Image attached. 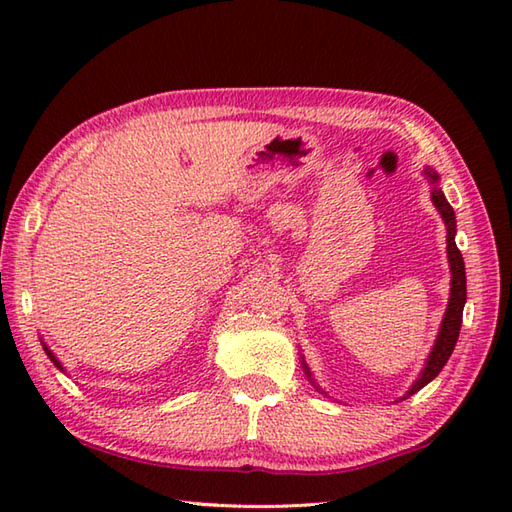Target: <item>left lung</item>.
Wrapping results in <instances>:
<instances>
[{
  "label": "left lung",
  "instance_id": "left-lung-1",
  "mask_svg": "<svg viewBox=\"0 0 512 512\" xmlns=\"http://www.w3.org/2000/svg\"><path fill=\"white\" fill-rule=\"evenodd\" d=\"M424 176H427L429 184H431V202L436 206L438 213L442 215L444 226H447V257H449V266H451V292H449V303H447V312H444L442 323H440V330L436 336V343H433L431 352L427 356V361H424V367L420 369L418 378L413 380V385L409 387V391L400 400H405L409 396L416 394L424 385H429L433 378H436L442 367L447 365L449 356L453 354V347L458 343V336H460V328H462V312H464V303H466V273H464V259L462 253L455 246V213L451 209V204L444 198V193L440 189V176L438 171H433L431 167L424 169ZM303 358V356H301ZM303 372H306L308 380L314 385V389L321 391L325 394L323 387H319L317 380L312 378V372L306 361H301ZM328 396V394H325Z\"/></svg>",
  "mask_w": 512,
  "mask_h": 512
}]
</instances>
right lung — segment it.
<instances>
[{
    "instance_id": "1",
    "label": "right lung",
    "mask_w": 512,
    "mask_h": 512,
    "mask_svg": "<svg viewBox=\"0 0 512 512\" xmlns=\"http://www.w3.org/2000/svg\"><path fill=\"white\" fill-rule=\"evenodd\" d=\"M41 345H43V350H46V354H48V358H50V361L54 363V367H59V369H61V372H65V367L61 365V361H59V358H57V356H54V352L50 350V347H48L46 343H43V341H41Z\"/></svg>"
}]
</instances>
